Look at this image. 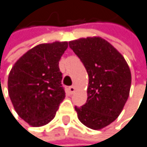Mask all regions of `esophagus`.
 <instances>
[{
	"label": "esophagus",
	"instance_id": "obj_1",
	"mask_svg": "<svg viewBox=\"0 0 147 147\" xmlns=\"http://www.w3.org/2000/svg\"><path fill=\"white\" fill-rule=\"evenodd\" d=\"M75 90H76L75 86H69V94H73V93L75 92Z\"/></svg>",
	"mask_w": 147,
	"mask_h": 147
}]
</instances>
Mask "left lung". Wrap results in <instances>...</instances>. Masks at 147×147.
<instances>
[{
  "label": "left lung",
  "instance_id": "8db88e82",
  "mask_svg": "<svg viewBox=\"0 0 147 147\" xmlns=\"http://www.w3.org/2000/svg\"><path fill=\"white\" fill-rule=\"evenodd\" d=\"M69 47L83 62L88 74L87 100L75 107L87 128L98 130L113 122L129 98L131 73L121 53L99 36L70 41Z\"/></svg>",
  "mask_w": 147,
  "mask_h": 147
}]
</instances>
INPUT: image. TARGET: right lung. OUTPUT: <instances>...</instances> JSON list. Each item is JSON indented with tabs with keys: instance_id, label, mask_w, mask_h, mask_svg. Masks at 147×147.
<instances>
[{
	"instance_id": "obj_1",
	"label": "right lung",
	"mask_w": 147,
	"mask_h": 147,
	"mask_svg": "<svg viewBox=\"0 0 147 147\" xmlns=\"http://www.w3.org/2000/svg\"><path fill=\"white\" fill-rule=\"evenodd\" d=\"M68 42L41 44L15 62L8 78V92L16 113L32 127L48 124L65 98L59 69Z\"/></svg>"
}]
</instances>
